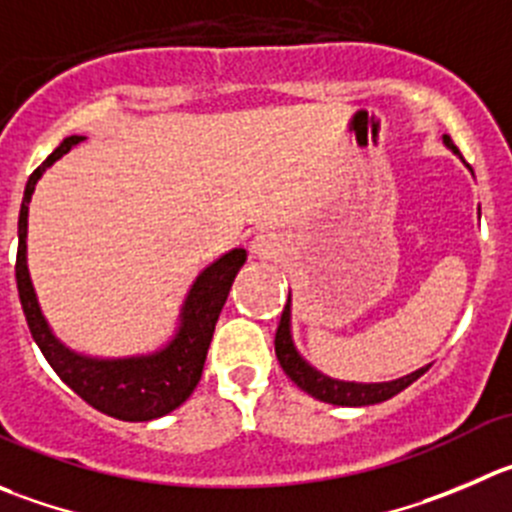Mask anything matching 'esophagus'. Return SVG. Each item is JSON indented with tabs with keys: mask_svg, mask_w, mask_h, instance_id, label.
<instances>
[{
	"mask_svg": "<svg viewBox=\"0 0 512 512\" xmlns=\"http://www.w3.org/2000/svg\"><path fill=\"white\" fill-rule=\"evenodd\" d=\"M251 253L259 256V259H274L276 253H279V238L274 233H259L251 241Z\"/></svg>",
	"mask_w": 512,
	"mask_h": 512,
	"instance_id": "34e87169",
	"label": "esophagus"
}]
</instances>
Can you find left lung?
<instances>
[{
    "label": "left lung",
    "instance_id": "1",
    "mask_svg": "<svg viewBox=\"0 0 512 512\" xmlns=\"http://www.w3.org/2000/svg\"><path fill=\"white\" fill-rule=\"evenodd\" d=\"M445 145L457 153L455 143L450 140V135H445ZM289 301H286L284 311H281L279 329H276V359H279L281 369L289 374L291 382L299 384L304 392H309L311 397L321 399V402H329V405H342V407H364V405H377L384 399L394 397L402 389L410 387L415 379H420L422 374L430 367H422L417 372L407 374L402 379H394V382H382V384H357V382H339V379H329L326 374H319L314 367L304 362V359L296 354L294 344H291V332H289Z\"/></svg>",
    "mask_w": 512,
    "mask_h": 512
}]
</instances>
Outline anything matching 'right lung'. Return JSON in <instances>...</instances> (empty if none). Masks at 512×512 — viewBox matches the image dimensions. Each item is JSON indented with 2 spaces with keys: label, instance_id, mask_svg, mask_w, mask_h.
Here are the masks:
<instances>
[{
  "label": "right lung",
  "instance_id": "1",
  "mask_svg": "<svg viewBox=\"0 0 512 512\" xmlns=\"http://www.w3.org/2000/svg\"><path fill=\"white\" fill-rule=\"evenodd\" d=\"M80 135H70L62 140L45 163L34 170L24 188L22 208H19V246L14 276H17L19 301H22L24 319H27L32 339L42 349L50 367L57 377L67 384L75 394H80L87 405L115 420L125 422H148L163 417L180 407L193 394L196 384L201 382L203 364H206L208 347H211L213 329H216L218 314L228 299L233 279L246 261L243 248H233L226 256L208 266L196 284L188 291L186 306H183V321L173 342L158 354L138 359H87L70 352L52 337L50 326L42 316L37 296H34L32 281L27 271V213L29 198H32L37 180L57 158L67 153L72 145L80 143Z\"/></svg>",
  "mask_w": 512,
  "mask_h": 512
}]
</instances>
